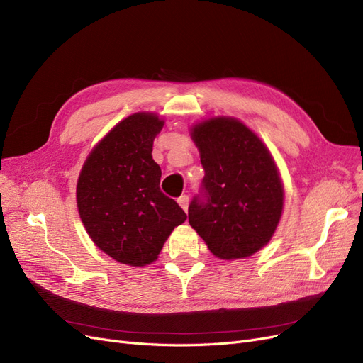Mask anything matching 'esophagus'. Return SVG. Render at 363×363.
<instances>
[{"label":"esophagus","mask_w":363,"mask_h":363,"mask_svg":"<svg viewBox=\"0 0 363 363\" xmlns=\"http://www.w3.org/2000/svg\"><path fill=\"white\" fill-rule=\"evenodd\" d=\"M177 203L180 204V207L183 208L184 212H188V207H189V196L188 195H182L180 199L177 200Z\"/></svg>","instance_id":"34e87169"}]
</instances>
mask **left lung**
Instances as JSON below:
<instances>
[{
	"label": "left lung",
	"mask_w": 363,
	"mask_h": 363,
	"mask_svg": "<svg viewBox=\"0 0 363 363\" xmlns=\"http://www.w3.org/2000/svg\"><path fill=\"white\" fill-rule=\"evenodd\" d=\"M204 179L189 204V224L219 259H244L265 247L283 211V184L268 148L235 118L191 130Z\"/></svg>",
	"instance_id": "left-lung-1"
}]
</instances>
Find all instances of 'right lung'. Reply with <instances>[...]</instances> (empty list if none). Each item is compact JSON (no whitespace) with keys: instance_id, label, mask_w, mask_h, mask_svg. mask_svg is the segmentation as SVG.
Instances as JSON below:
<instances>
[{"instance_id":"right-lung-1","label":"right lung","mask_w":363,"mask_h":363,"mask_svg":"<svg viewBox=\"0 0 363 363\" xmlns=\"http://www.w3.org/2000/svg\"><path fill=\"white\" fill-rule=\"evenodd\" d=\"M163 127L155 113L121 121L87 156L77 182V207L94 244L119 263L155 262L183 208L160 191L152 140Z\"/></svg>"}]
</instances>
